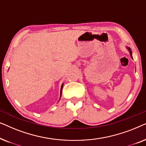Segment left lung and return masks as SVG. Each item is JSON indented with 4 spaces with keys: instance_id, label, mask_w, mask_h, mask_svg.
<instances>
[{
    "instance_id": "obj_1",
    "label": "left lung",
    "mask_w": 146,
    "mask_h": 146,
    "mask_svg": "<svg viewBox=\"0 0 146 146\" xmlns=\"http://www.w3.org/2000/svg\"><path fill=\"white\" fill-rule=\"evenodd\" d=\"M126 48L127 49V50L129 51V54H130V56H131V58L133 59V58H132V52H131V49H130V48L128 47V46H126Z\"/></svg>"
}]
</instances>
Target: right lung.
I'll return each instance as SVG.
<instances>
[{
  "label": "right lung",
  "instance_id": "right-lung-1",
  "mask_svg": "<svg viewBox=\"0 0 146 146\" xmlns=\"http://www.w3.org/2000/svg\"><path fill=\"white\" fill-rule=\"evenodd\" d=\"M63 85H64V83L62 84L61 86V88H60V99L61 98V96H62V88H63Z\"/></svg>",
  "mask_w": 146,
  "mask_h": 146
}]
</instances>
